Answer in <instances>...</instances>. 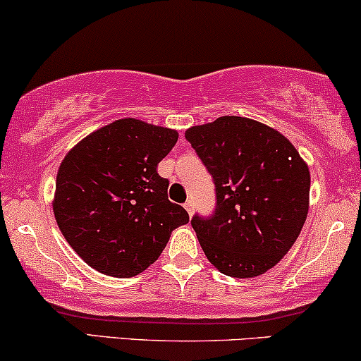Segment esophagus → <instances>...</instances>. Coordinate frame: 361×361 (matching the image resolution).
<instances>
[{
	"instance_id": "1",
	"label": "esophagus",
	"mask_w": 361,
	"mask_h": 361,
	"mask_svg": "<svg viewBox=\"0 0 361 361\" xmlns=\"http://www.w3.org/2000/svg\"><path fill=\"white\" fill-rule=\"evenodd\" d=\"M184 207H185V211L189 212V216L194 214V201H192V199H189V201L184 204Z\"/></svg>"
}]
</instances>
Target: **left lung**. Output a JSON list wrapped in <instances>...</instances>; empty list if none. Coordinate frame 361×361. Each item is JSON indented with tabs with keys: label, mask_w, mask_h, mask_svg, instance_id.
Wrapping results in <instances>:
<instances>
[{
	"label": "left lung",
	"mask_w": 361,
	"mask_h": 361,
	"mask_svg": "<svg viewBox=\"0 0 361 361\" xmlns=\"http://www.w3.org/2000/svg\"><path fill=\"white\" fill-rule=\"evenodd\" d=\"M216 185V209L190 221L222 274L255 278L283 259L308 216L310 171L286 137L226 115L185 130Z\"/></svg>",
	"instance_id": "left-lung-1"
}]
</instances>
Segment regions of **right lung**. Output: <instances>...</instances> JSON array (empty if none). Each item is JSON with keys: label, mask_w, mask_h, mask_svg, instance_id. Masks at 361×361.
Returning <instances> with one entry per match:
<instances>
[{"label": "right lung", "mask_w": 361, "mask_h": 361, "mask_svg": "<svg viewBox=\"0 0 361 361\" xmlns=\"http://www.w3.org/2000/svg\"><path fill=\"white\" fill-rule=\"evenodd\" d=\"M179 133L137 118L92 132L65 155L53 214L63 238L93 269L132 278L157 261L189 214L167 197L157 166Z\"/></svg>", "instance_id": "obj_1"}]
</instances>
